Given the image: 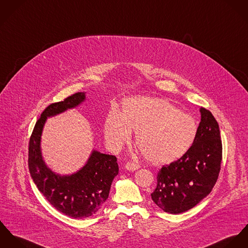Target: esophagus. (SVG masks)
I'll use <instances>...</instances> for the list:
<instances>
[{"label":"esophagus","mask_w":248,"mask_h":248,"mask_svg":"<svg viewBox=\"0 0 248 248\" xmlns=\"http://www.w3.org/2000/svg\"><path fill=\"white\" fill-rule=\"evenodd\" d=\"M125 168L129 171H135L140 168V165L136 164L134 162H128L126 165H125Z\"/></svg>","instance_id":"obj_1"}]
</instances>
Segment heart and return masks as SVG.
Returning <instances> with one entry per match:
<instances>
[{
	"instance_id": "b5f03b06",
	"label": "heart",
	"mask_w": 248,
	"mask_h": 248,
	"mask_svg": "<svg viewBox=\"0 0 248 248\" xmlns=\"http://www.w3.org/2000/svg\"><path fill=\"white\" fill-rule=\"evenodd\" d=\"M136 132L140 153L156 164H169L183 157L198 132L195 119L164 99L138 97L124 103L122 113L112 111L105 124V134L113 149H119Z\"/></svg>"
}]
</instances>
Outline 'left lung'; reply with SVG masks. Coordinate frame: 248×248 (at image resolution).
I'll return each mask as SVG.
<instances>
[{
    "instance_id": "1",
    "label": "left lung",
    "mask_w": 248,
    "mask_h": 248,
    "mask_svg": "<svg viewBox=\"0 0 248 248\" xmlns=\"http://www.w3.org/2000/svg\"><path fill=\"white\" fill-rule=\"evenodd\" d=\"M201 123L189 150L158 172L153 202L165 212L180 214L197 205L211 192L220 170L222 144L219 124L212 113L201 108Z\"/></svg>"
}]
</instances>
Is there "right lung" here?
<instances>
[{
    "label": "right lung",
    "mask_w": 248,
    "mask_h": 248,
    "mask_svg": "<svg viewBox=\"0 0 248 248\" xmlns=\"http://www.w3.org/2000/svg\"><path fill=\"white\" fill-rule=\"evenodd\" d=\"M84 99V93L78 92L49 105L38 119L28 145V168L39 191L58 211L75 219L94 215L106 202L112 181L119 172L117 158L94 150L86 165L77 173L60 176L45 165L40 141L47 117L75 108Z\"/></svg>",
    "instance_id": "add662e5"
}]
</instances>
